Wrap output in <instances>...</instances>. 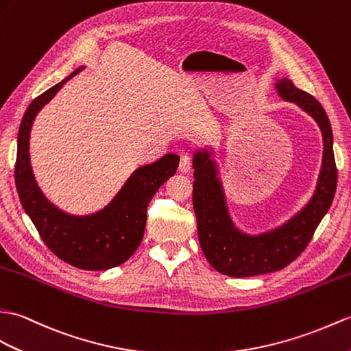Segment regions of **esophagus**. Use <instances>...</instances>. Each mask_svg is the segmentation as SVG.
<instances>
[{"label":"esophagus","mask_w":351,"mask_h":351,"mask_svg":"<svg viewBox=\"0 0 351 351\" xmlns=\"http://www.w3.org/2000/svg\"><path fill=\"white\" fill-rule=\"evenodd\" d=\"M193 166V157L191 154H182L181 156V161H179V170H181L182 173H189L191 170Z\"/></svg>","instance_id":"1"}]
</instances>
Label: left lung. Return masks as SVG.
Here are the masks:
<instances>
[{"instance_id": "1", "label": "left lung", "mask_w": 351, "mask_h": 351, "mask_svg": "<svg viewBox=\"0 0 351 351\" xmlns=\"http://www.w3.org/2000/svg\"><path fill=\"white\" fill-rule=\"evenodd\" d=\"M275 86L284 100L296 103L308 112L323 134L324 149L319 184L313 199L298 215L278 229L258 236L238 232L227 213L214 161L208 152L194 154L193 160V206L202 251L215 271L236 278L280 271L296 260L313 239L337 190L338 170L333 156L332 128L323 106L311 94L296 88L290 79H280Z\"/></svg>"}]
</instances>
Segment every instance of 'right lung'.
Returning a JSON list of instances; mask_svg holds the SVG:
<instances>
[{
	"mask_svg": "<svg viewBox=\"0 0 351 351\" xmlns=\"http://www.w3.org/2000/svg\"><path fill=\"white\" fill-rule=\"evenodd\" d=\"M80 70L36 97L23 113L18 133L14 182L23 209L56 257L84 271H106L127 262L141 245L146 209L160 186L176 173L179 157L167 154L152 165L138 167L117 197L94 215L73 217L47 202L36 184L29 165L31 125L38 110Z\"/></svg>",
	"mask_w": 351,
	"mask_h": 351,
	"instance_id": "obj_1",
	"label": "right lung"
}]
</instances>
